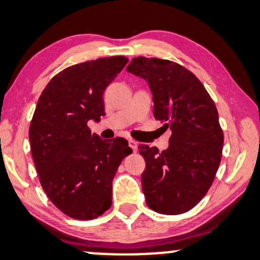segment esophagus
Masks as SVG:
<instances>
[{
  "instance_id": "esophagus-1",
  "label": "esophagus",
  "mask_w": 260,
  "mask_h": 260,
  "mask_svg": "<svg viewBox=\"0 0 260 260\" xmlns=\"http://www.w3.org/2000/svg\"><path fill=\"white\" fill-rule=\"evenodd\" d=\"M128 143H129V146L132 147L134 152H136L137 149H138V143H137V141L134 140V139H129V140H128Z\"/></svg>"
}]
</instances>
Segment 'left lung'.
<instances>
[{
    "label": "left lung",
    "instance_id": "8db88e82",
    "mask_svg": "<svg viewBox=\"0 0 260 260\" xmlns=\"http://www.w3.org/2000/svg\"><path fill=\"white\" fill-rule=\"evenodd\" d=\"M127 71L147 80L154 119L172 131L162 152L138 147L146 163L141 183L147 206L163 215L187 212L208 193L221 163L224 137L217 108L202 81L176 62L140 56Z\"/></svg>",
    "mask_w": 260,
    "mask_h": 260
}]
</instances>
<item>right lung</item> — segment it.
<instances>
[{
	"label": "right lung",
	"mask_w": 260,
	"mask_h": 260,
	"mask_svg": "<svg viewBox=\"0 0 260 260\" xmlns=\"http://www.w3.org/2000/svg\"><path fill=\"white\" fill-rule=\"evenodd\" d=\"M111 56L73 64L49 81L28 129L39 182L56 208L87 221L110 209L113 180L132 149L123 138L91 136L90 120L104 116L103 93L127 64Z\"/></svg>",
	"instance_id": "obj_1"
}]
</instances>
